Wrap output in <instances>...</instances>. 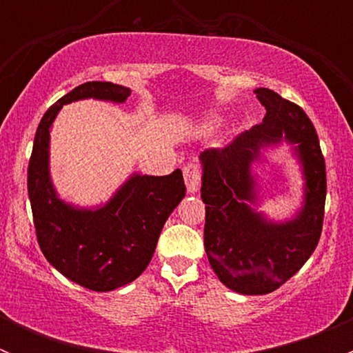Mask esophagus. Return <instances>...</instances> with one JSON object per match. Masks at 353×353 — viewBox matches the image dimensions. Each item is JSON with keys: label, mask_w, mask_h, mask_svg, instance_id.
Masks as SVG:
<instances>
[{"label": "esophagus", "mask_w": 353, "mask_h": 353, "mask_svg": "<svg viewBox=\"0 0 353 353\" xmlns=\"http://www.w3.org/2000/svg\"><path fill=\"white\" fill-rule=\"evenodd\" d=\"M183 174H184V183H186V188H188V193H196L198 184H199V167L193 162L186 163Z\"/></svg>", "instance_id": "1"}]
</instances>
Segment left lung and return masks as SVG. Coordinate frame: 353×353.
<instances>
[{
    "label": "left lung",
    "mask_w": 353,
    "mask_h": 353,
    "mask_svg": "<svg viewBox=\"0 0 353 353\" xmlns=\"http://www.w3.org/2000/svg\"><path fill=\"white\" fill-rule=\"evenodd\" d=\"M254 94L266 109L263 123L199 154L206 256L220 282L244 295L270 294L304 266L321 236L326 199L325 159L307 114L270 88ZM280 146L298 162L303 199L292 217L275 221L257 210V170Z\"/></svg>",
    "instance_id": "obj_1"
}]
</instances>
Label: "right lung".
Segmentation results:
<instances>
[{"instance_id":"right-lung-1","label":"right lung","mask_w":353,"mask_h":353,"mask_svg":"<svg viewBox=\"0 0 353 353\" xmlns=\"http://www.w3.org/2000/svg\"><path fill=\"white\" fill-rule=\"evenodd\" d=\"M131 90L110 81H87L48 109L34 138L28 198L46 259L68 280L109 292L137 280L154 256L162 227L186 196L183 172H133L105 203L78 206L58 194L51 177V128L63 105L95 101L123 104Z\"/></svg>"}]
</instances>
